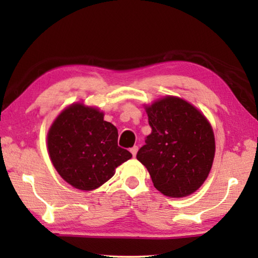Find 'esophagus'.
Listing matches in <instances>:
<instances>
[{"label":"esophagus","mask_w":258,"mask_h":258,"mask_svg":"<svg viewBox=\"0 0 258 258\" xmlns=\"http://www.w3.org/2000/svg\"><path fill=\"white\" fill-rule=\"evenodd\" d=\"M138 150H139V148H138L137 146H134L133 148H131V149H130V151H131V152H132V155H133V157H135V156H137V152H138Z\"/></svg>","instance_id":"34e87169"}]
</instances>
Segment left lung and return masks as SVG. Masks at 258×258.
I'll use <instances>...</instances> for the list:
<instances>
[{
	"instance_id": "obj_1",
	"label": "left lung",
	"mask_w": 258,
	"mask_h": 258,
	"mask_svg": "<svg viewBox=\"0 0 258 258\" xmlns=\"http://www.w3.org/2000/svg\"><path fill=\"white\" fill-rule=\"evenodd\" d=\"M151 134L137 158L164 196L184 198L204 184L215 157V137L207 117L186 100L166 95L143 104Z\"/></svg>"
}]
</instances>
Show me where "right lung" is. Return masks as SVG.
<instances>
[{"label": "right lung", "instance_id": "obj_1", "mask_svg": "<svg viewBox=\"0 0 258 258\" xmlns=\"http://www.w3.org/2000/svg\"><path fill=\"white\" fill-rule=\"evenodd\" d=\"M104 112L83 101L69 104L51 124L46 147L51 163L68 184L92 191L115 175L132 158L117 145L118 131L103 119Z\"/></svg>", "mask_w": 258, "mask_h": 258}]
</instances>
